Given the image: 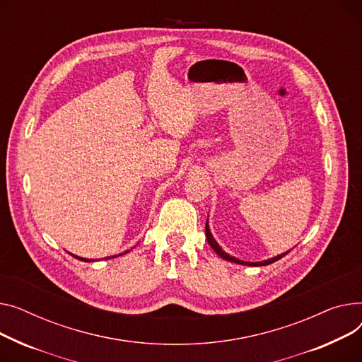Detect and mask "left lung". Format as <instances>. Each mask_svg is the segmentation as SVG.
<instances>
[{
	"mask_svg": "<svg viewBox=\"0 0 362 362\" xmlns=\"http://www.w3.org/2000/svg\"><path fill=\"white\" fill-rule=\"evenodd\" d=\"M206 238H207V243L210 244V247L214 248V251L218 254V256H219L221 259L228 260V262H232V263H237V264H244V266H267V264H270V263H273V262H276V260L282 259L284 256H286V254L289 252V251H286V252L279 254V256H276V257H272V259H267V260H263V262H256V263H252V262H244V260L232 257V256H229L228 252H225V251L222 250V247L216 243V240L214 238V235H211L210 228H209V219L206 221Z\"/></svg>",
	"mask_w": 362,
	"mask_h": 362,
	"instance_id": "8db88e82",
	"label": "left lung"
}]
</instances>
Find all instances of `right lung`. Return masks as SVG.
Returning a JSON list of instances; mask_svg holds the SVG:
<instances>
[{
	"mask_svg": "<svg viewBox=\"0 0 362 362\" xmlns=\"http://www.w3.org/2000/svg\"><path fill=\"white\" fill-rule=\"evenodd\" d=\"M130 250H127V251H124V252H121V254H118V256H124V254H127L129 252ZM71 254V252H70ZM73 257H76L77 260H81V262H95L93 259H83V257H78V256H74V254H71ZM114 257H117V256H111V257H105V260H110V259H114Z\"/></svg>",
	"mask_w": 362,
	"mask_h": 362,
	"instance_id": "obj_1",
	"label": "right lung"
}]
</instances>
